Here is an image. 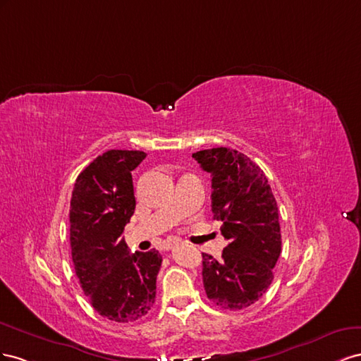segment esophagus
<instances>
[{"label":"esophagus","mask_w":361,"mask_h":361,"mask_svg":"<svg viewBox=\"0 0 361 361\" xmlns=\"http://www.w3.org/2000/svg\"><path fill=\"white\" fill-rule=\"evenodd\" d=\"M173 248V245L171 243V245H166V251H169V250H172Z\"/></svg>","instance_id":"1"}]
</instances>
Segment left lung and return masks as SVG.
I'll use <instances>...</instances> for the list:
<instances>
[{
    "mask_svg": "<svg viewBox=\"0 0 361 361\" xmlns=\"http://www.w3.org/2000/svg\"><path fill=\"white\" fill-rule=\"evenodd\" d=\"M212 175V212L228 240L222 259L202 254V283L210 301L226 310L252 305L269 289L281 254L278 207L264 172L231 148L192 154Z\"/></svg>",
    "mask_w": 361,
    "mask_h": 361,
    "instance_id": "8db88e82",
    "label": "left lung"
}]
</instances>
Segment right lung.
<instances>
[{
	"label": "right lung",
	"mask_w": 361,
	"mask_h": 361,
	"mask_svg": "<svg viewBox=\"0 0 361 361\" xmlns=\"http://www.w3.org/2000/svg\"><path fill=\"white\" fill-rule=\"evenodd\" d=\"M143 151L110 149L77 177L71 198V250L92 307L115 322L145 316L156 301L159 251L130 254L121 238L136 209L131 171Z\"/></svg>",
	"instance_id": "1"
}]
</instances>
